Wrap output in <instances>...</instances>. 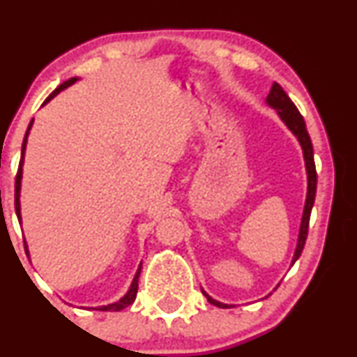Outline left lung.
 Returning <instances> with one entry per match:
<instances>
[{"mask_svg":"<svg viewBox=\"0 0 357 357\" xmlns=\"http://www.w3.org/2000/svg\"><path fill=\"white\" fill-rule=\"evenodd\" d=\"M267 102L268 107H272L280 117V121L287 126V129L297 137L298 144L302 147V154H304V162H305V173H307V195H305V204H304V213H302V220H301V228H298V238H297V247L296 252H294L292 257V264L294 265L301 257L302 250H304L305 240H307V230H309V220H310V211H312L314 206V199H315V188H317V173H315V165H314V149H312V142H310L309 132H307L305 127V121L304 117L301 116L298 109L296 107L290 97L287 96L285 90L273 82L272 89H270V93L267 96ZM204 297L208 298V302L216 307H221V309H228V304H223V302L215 301L211 296H208L206 292L203 290Z\"/></svg>","mask_w":357,"mask_h":357,"instance_id":"8db88e82","label":"left lung"}]
</instances>
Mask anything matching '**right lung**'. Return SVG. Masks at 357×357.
I'll return each instance as SVG.
<instances>
[{"mask_svg":"<svg viewBox=\"0 0 357 357\" xmlns=\"http://www.w3.org/2000/svg\"><path fill=\"white\" fill-rule=\"evenodd\" d=\"M79 80V77H72V79H68L67 82H63V84L60 85V87H56L50 96L47 97V100L43 102L45 104H48L53 97H56L61 90H65L67 87H70V85L75 84V82ZM31 126H33V121L30 122V126H28L26 129V134H24V139H23V146H22V159H20V167H18V174H16V183H15V210H16V216H18V221L22 223V204H20V192H22V178H23V162H24V151H26V142H28V136H30V130H31ZM24 250H26V255L30 257V252H28V243L24 241ZM141 268H142V261L139 264L137 267V272L136 275L132 278V284H130L129 290L126 292L124 297L119 298L117 302H112V304H107V305H99V307H92V309L96 310H114V312H117V310H122L126 309L127 305L132 304L134 301H136V296H137V285H139V275H141Z\"/></svg>","mask_w":357,"mask_h":357,"instance_id":"1","label":"right lung"}]
</instances>
